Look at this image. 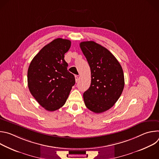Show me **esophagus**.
<instances>
[{"label": "esophagus", "instance_id": "1", "mask_svg": "<svg viewBox=\"0 0 159 159\" xmlns=\"http://www.w3.org/2000/svg\"><path fill=\"white\" fill-rule=\"evenodd\" d=\"M75 82H77L79 80V75H75Z\"/></svg>", "mask_w": 159, "mask_h": 159}]
</instances>
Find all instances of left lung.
Masks as SVG:
<instances>
[{
	"label": "left lung",
	"instance_id": "left-lung-1",
	"mask_svg": "<svg viewBox=\"0 0 159 159\" xmlns=\"http://www.w3.org/2000/svg\"><path fill=\"white\" fill-rule=\"evenodd\" d=\"M80 47L91 72V84L83 94L85 104L94 112H103L114 106L122 94V67L107 49L94 41L81 42Z\"/></svg>",
	"mask_w": 159,
	"mask_h": 159
}]
</instances>
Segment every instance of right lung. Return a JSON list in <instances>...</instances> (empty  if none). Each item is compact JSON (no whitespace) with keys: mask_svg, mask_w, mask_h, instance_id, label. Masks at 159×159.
<instances>
[{"mask_svg":"<svg viewBox=\"0 0 159 159\" xmlns=\"http://www.w3.org/2000/svg\"><path fill=\"white\" fill-rule=\"evenodd\" d=\"M71 41L57 38L44 46L32 60L28 70V85L37 102L53 111L65 103L73 85L74 75L67 70L64 55Z\"/></svg>","mask_w":159,"mask_h":159,"instance_id":"add662e5","label":"right lung"}]
</instances>
